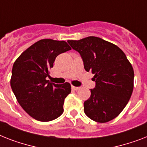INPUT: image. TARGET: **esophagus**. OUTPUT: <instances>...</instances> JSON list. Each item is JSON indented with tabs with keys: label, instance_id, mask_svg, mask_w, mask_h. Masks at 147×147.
<instances>
[{
	"label": "esophagus",
	"instance_id": "1",
	"mask_svg": "<svg viewBox=\"0 0 147 147\" xmlns=\"http://www.w3.org/2000/svg\"><path fill=\"white\" fill-rule=\"evenodd\" d=\"M71 89L74 90H78L80 89L79 87H75V86H71Z\"/></svg>",
	"mask_w": 147,
	"mask_h": 147
}]
</instances>
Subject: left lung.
Wrapping results in <instances>:
<instances>
[{
	"mask_svg": "<svg viewBox=\"0 0 147 147\" xmlns=\"http://www.w3.org/2000/svg\"><path fill=\"white\" fill-rule=\"evenodd\" d=\"M78 52L84 69L94 75L96 85L84 102L85 115L96 122H107L121 113L134 88V69L124 52L100 38L90 36L68 40Z\"/></svg>",
	"mask_w": 147,
	"mask_h": 147,
	"instance_id": "8db88e82",
	"label": "left lung"
}]
</instances>
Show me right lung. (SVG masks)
<instances>
[{
    "label": "right lung",
    "instance_id": "obj_1",
    "mask_svg": "<svg viewBox=\"0 0 147 147\" xmlns=\"http://www.w3.org/2000/svg\"><path fill=\"white\" fill-rule=\"evenodd\" d=\"M64 40L42 39L20 55L12 69L10 85L18 102L28 115L40 121L56 119L63 113L65 98L71 92L69 83H51L49 69L56 57L70 51Z\"/></svg>",
    "mask_w": 147,
    "mask_h": 147
}]
</instances>
